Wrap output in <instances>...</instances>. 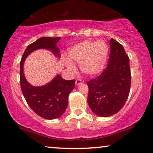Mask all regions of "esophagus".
<instances>
[{
  "label": "esophagus",
  "instance_id": "esophagus-1",
  "mask_svg": "<svg viewBox=\"0 0 153 153\" xmlns=\"http://www.w3.org/2000/svg\"><path fill=\"white\" fill-rule=\"evenodd\" d=\"M83 83V81L81 79H77L76 81V84L77 85H79V84H82Z\"/></svg>",
  "mask_w": 153,
  "mask_h": 153
}]
</instances>
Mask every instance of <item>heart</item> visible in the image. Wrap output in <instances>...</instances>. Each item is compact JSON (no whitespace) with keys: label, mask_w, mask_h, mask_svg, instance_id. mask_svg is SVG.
Returning <instances> with one entry per match:
<instances>
[{"label":"heart","mask_w":153,"mask_h":153,"mask_svg":"<svg viewBox=\"0 0 153 153\" xmlns=\"http://www.w3.org/2000/svg\"><path fill=\"white\" fill-rule=\"evenodd\" d=\"M108 51L105 41L85 40L71 48L68 58L72 62L79 63V69L84 74L94 76L104 69ZM66 65L69 69H74V65L69 61L66 62Z\"/></svg>","instance_id":"1"}]
</instances>
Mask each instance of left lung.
Instances as JSON below:
<instances>
[{
    "label": "left lung",
    "instance_id": "obj_1",
    "mask_svg": "<svg viewBox=\"0 0 153 153\" xmlns=\"http://www.w3.org/2000/svg\"><path fill=\"white\" fill-rule=\"evenodd\" d=\"M108 65L99 76L86 82L88 104L93 113L109 117L120 111L128 97L131 84L129 58L122 45L110 40Z\"/></svg>",
    "mask_w": 153,
    "mask_h": 153
}]
</instances>
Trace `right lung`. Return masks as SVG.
<instances>
[{"label": "right lung", "instance_id": "1", "mask_svg": "<svg viewBox=\"0 0 153 153\" xmlns=\"http://www.w3.org/2000/svg\"><path fill=\"white\" fill-rule=\"evenodd\" d=\"M60 39V37L39 38L27 47L20 62V88L25 99L38 115L47 120L60 117L65 113L68 104V97L75 87L76 80H66L58 76L46 85L36 87L26 80L23 74V63L29 53L38 49H49L60 57V52L56 47V43Z\"/></svg>", "mask_w": 153, "mask_h": 153}]
</instances>
